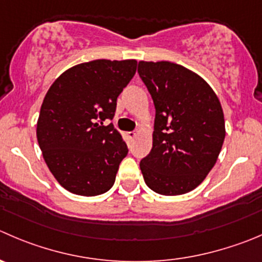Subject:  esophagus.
Instances as JSON below:
<instances>
[{
  "label": "esophagus",
  "instance_id": "obj_1",
  "mask_svg": "<svg viewBox=\"0 0 262 262\" xmlns=\"http://www.w3.org/2000/svg\"><path fill=\"white\" fill-rule=\"evenodd\" d=\"M136 136H137V132H128V137L130 139H133Z\"/></svg>",
  "mask_w": 262,
  "mask_h": 262
}]
</instances>
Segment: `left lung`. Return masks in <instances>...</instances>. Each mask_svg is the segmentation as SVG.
<instances>
[{"instance_id":"left-lung-1","label":"left lung","mask_w":262,"mask_h":262,"mask_svg":"<svg viewBox=\"0 0 262 262\" xmlns=\"http://www.w3.org/2000/svg\"><path fill=\"white\" fill-rule=\"evenodd\" d=\"M138 74L156 110L152 149L139 164L143 179L159 194H184L204 182L222 151L220 101L204 78L170 61H139Z\"/></svg>"}]
</instances>
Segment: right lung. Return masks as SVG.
Here are the masks:
<instances>
[{
    "mask_svg": "<svg viewBox=\"0 0 262 262\" xmlns=\"http://www.w3.org/2000/svg\"><path fill=\"white\" fill-rule=\"evenodd\" d=\"M137 70V61L93 60L62 73L46 93L37 139L55 179L74 194L98 195L115 183L128 154L113 124L116 100Z\"/></svg>",
    "mask_w": 262,
    "mask_h": 262,
    "instance_id": "obj_1",
    "label": "right lung"
}]
</instances>
